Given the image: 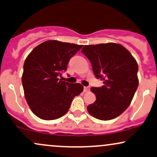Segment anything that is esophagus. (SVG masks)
I'll list each match as a JSON object with an SVG mask.
<instances>
[{
  "label": "esophagus",
  "instance_id": "34e87169",
  "mask_svg": "<svg viewBox=\"0 0 157 157\" xmlns=\"http://www.w3.org/2000/svg\"><path fill=\"white\" fill-rule=\"evenodd\" d=\"M90 90V86H84V92H88Z\"/></svg>",
  "mask_w": 157,
  "mask_h": 157
}]
</instances>
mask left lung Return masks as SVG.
Returning a JSON list of instances; mask_svg holds the SVG:
<instances>
[{"mask_svg":"<svg viewBox=\"0 0 157 157\" xmlns=\"http://www.w3.org/2000/svg\"><path fill=\"white\" fill-rule=\"evenodd\" d=\"M82 52L104 84L91 88L96 100L87 106L88 112L100 120L115 119L130 105L138 89V63L125 47L115 43L86 45Z\"/></svg>","mask_w":157,"mask_h":157,"instance_id":"left-lung-1","label":"left lung"}]
</instances>
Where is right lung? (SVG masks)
<instances>
[{"mask_svg":"<svg viewBox=\"0 0 157 157\" xmlns=\"http://www.w3.org/2000/svg\"><path fill=\"white\" fill-rule=\"evenodd\" d=\"M83 45L46 40L33 49L25 59L22 82L33 113L44 120L59 119L68 111L73 98L84 90L81 84L58 78L71 57Z\"/></svg>","mask_w":157,"mask_h":157,"instance_id":"1","label":"right lung"}]
</instances>
